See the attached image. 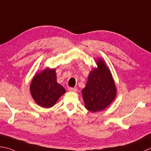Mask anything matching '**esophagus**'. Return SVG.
Returning <instances> with one entry per match:
<instances>
[{"label":"esophagus","instance_id":"esophagus-1","mask_svg":"<svg viewBox=\"0 0 151 151\" xmlns=\"http://www.w3.org/2000/svg\"><path fill=\"white\" fill-rule=\"evenodd\" d=\"M78 89L76 88H69V91H73V92H76L77 91Z\"/></svg>","mask_w":151,"mask_h":151}]
</instances>
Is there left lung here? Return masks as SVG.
I'll return each mask as SVG.
<instances>
[{"instance_id":"1","label":"left lung","mask_w":151,"mask_h":151,"mask_svg":"<svg viewBox=\"0 0 151 151\" xmlns=\"http://www.w3.org/2000/svg\"><path fill=\"white\" fill-rule=\"evenodd\" d=\"M97 67L89 73L87 83L82 90L86 109L90 112L104 110L114 101L117 90L108 66L101 58L96 61Z\"/></svg>"}]
</instances>
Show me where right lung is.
I'll return each mask as SVG.
<instances>
[{
	"label": "right lung",
	"instance_id": "right-lung-1",
	"mask_svg": "<svg viewBox=\"0 0 151 151\" xmlns=\"http://www.w3.org/2000/svg\"><path fill=\"white\" fill-rule=\"evenodd\" d=\"M29 89L34 101L44 108L53 107L66 92L64 88L58 83L55 69L49 67L33 76Z\"/></svg>",
	"mask_w": 151,
	"mask_h": 151
}]
</instances>
